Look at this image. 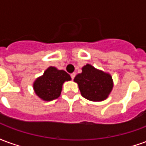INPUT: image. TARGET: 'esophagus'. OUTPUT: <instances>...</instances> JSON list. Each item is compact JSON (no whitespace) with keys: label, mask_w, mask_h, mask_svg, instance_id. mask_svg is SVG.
Here are the masks:
<instances>
[{"label":"esophagus","mask_w":146,"mask_h":146,"mask_svg":"<svg viewBox=\"0 0 146 146\" xmlns=\"http://www.w3.org/2000/svg\"><path fill=\"white\" fill-rule=\"evenodd\" d=\"M70 76H71V78H72V80H73V79H74V77L76 76V73H71V74H70Z\"/></svg>","instance_id":"34e87169"}]
</instances>
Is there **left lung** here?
Returning a JSON list of instances; mask_svg holds the SVG:
<instances>
[{"label": "left lung", "instance_id": "1", "mask_svg": "<svg viewBox=\"0 0 146 146\" xmlns=\"http://www.w3.org/2000/svg\"><path fill=\"white\" fill-rule=\"evenodd\" d=\"M74 81L78 84L83 97L91 101H103L113 89L110 74L96 70L89 64L83 67L82 73L75 76Z\"/></svg>", "mask_w": 146, "mask_h": 146}]
</instances>
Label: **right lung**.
Masks as SVG:
<instances>
[{
  "label": "right lung",
  "mask_w": 146,
  "mask_h": 146,
  "mask_svg": "<svg viewBox=\"0 0 146 146\" xmlns=\"http://www.w3.org/2000/svg\"><path fill=\"white\" fill-rule=\"evenodd\" d=\"M70 80L71 77L66 71L50 66L43 76L36 80L33 88L35 93L43 100L51 101L59 97L63 83Z\"/></svg>",
  "instance_id": "obj_1"
}]
</instances>
